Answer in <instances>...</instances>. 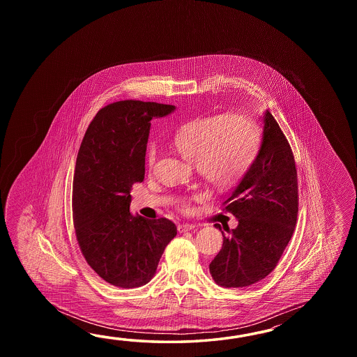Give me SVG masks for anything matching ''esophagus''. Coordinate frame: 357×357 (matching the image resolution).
Wrapping results in <instances>:
<instances>
[{
    "instance_id": "obj_1",
    "label": "esophagus",
    "mask_w": 357,
    "mask_h": 357,
    "mask_svg": "<svg viewBox=\"0 0 357 357\" xmlns=\"http://www.w3.org/2000/svg\"><path fill=\"white\" fill-rule=\"evenodd\" d=\"M194 228H195V226H194V225H190V223H181V225L177 226V229H178L180 234L188 232V231H191V229H194Z\"/></svg>"
}]
</instances>
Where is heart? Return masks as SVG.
Returning <instances> with one entry per match:
<instances>
[{
  "label": "heart",
  "instance_id": "obj_1",
  "mask_svg": "<svg viewBox=\"0 0 357 357\" xmlns=\"http://www.w3.org/2000/svg\"><path fill=\"white\" fill-rule=\"evenodd\" d=\"M171 145L185 160L197 165L199 175L214 189H229L243 180L258 158L261 131L250 117L218 114L182 123ZM155 149L145 153L152 168ZM183 208L188 204L183 203Z\"/></svg>",
  "mask_w": 357,
  "mask_h": 357
}]
</instances>
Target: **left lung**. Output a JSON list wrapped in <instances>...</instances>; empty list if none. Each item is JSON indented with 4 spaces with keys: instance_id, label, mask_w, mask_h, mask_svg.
Returning <instances> with one entry per match:
<instances>
[{
    "instance_id": "1",
    "label": "left lung",
    "mask_w": 357,
    "mask_h": 357,
    "mask_svg": "<svg viewBox=\"0 0 357 357\" xmlns=\"http://www.w3.org/2000/svg\"><path fill=\"white\" fill-rule=\"evenodd\" d=\"M258 158L223 211L238 220L227 228L223 245L209 264L213 280L222 287H248L273 271L296 226L298 183L296 165L287 137L266 111Z\"/></svg>"
}]
</instances>
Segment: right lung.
Returning a JSON list of instances; mask_svg holds the SVG:
<instances>
[{
  "label": "right lung",
  "mask_w": 357,
  "mask_h": 357,
  "mask_svg": "<svg viewBox=\"0 0 357 357\" xmlns=\"http://www.w3.org/2000/svg\"><path fill=\"white\" fill-rule=\"evenodd\" d=\"M175 106L120 100L99 109L84 135L73 182V218L86 263L109 284L140 287L155 274L172 220L131 215L130 191L143 182L145 151L153 117Z\"/></svg>",
  "instance_id": "add662e5"
}]
</instances>
